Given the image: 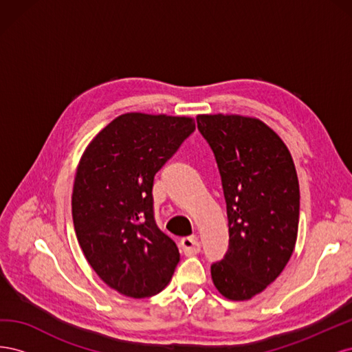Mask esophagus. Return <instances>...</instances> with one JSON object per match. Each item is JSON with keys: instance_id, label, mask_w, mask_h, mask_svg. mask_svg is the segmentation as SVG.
I'll return each mask as SVG.
<instances>
[{"instance_id": "34e87169", "label": "esophagus", "mask_w": 352, "mask_h": 352, "mask_svg": "<svg viewBox=\"0 0 352 352\" xmlns=\"http://www.w3.org/2000/svg\"><path fill=\"white\" fill-rule=\"evenodd\" d=\"M180 247H182V251L185 255H194L201 251V243L197 236H186L182 241H180Z\"/></svg>"}]
</instances>
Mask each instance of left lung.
Instances as JSON below:
<instances>
[{
    "label": "left lung",
    "mask_w": 352,
    "mask_h": 352,
    "mask_svg": "<svg viewBox=\"0 0 352 352\" xmlns=\"http://www.w3.org/2000/svg\"><path fill=\"white\" fill-rule=\"evenodd\" d=\"M214 154L229 221V248L211 264L219 292L233 301L264 291L295 248L300 185L292 157L269 126L242 116H198Z\"/></svg>",
    "instance_id": "obj_1"
}]
</instances>
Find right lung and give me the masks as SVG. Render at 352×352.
Returning <instances> with one entry per match:
<instances>
[{
	"label": "right lung",
	"instance_id": "add662e5",
	"mask_svg": "<svg viewBox=\"0 0 352 352\" xmlns=\"http://www.w3.org/2000/svg\"><path fill=\"white\" fill-rule=\"evenodd\" d=\"M195 131L188 117L127 113L94 138L74 179V232L91 267L113 289L146 298L170 282L177 245L157 226L158 170Z\"/></svg>",
	"mask_w": 352,
	"mask_h": 352
}]
</instances>
